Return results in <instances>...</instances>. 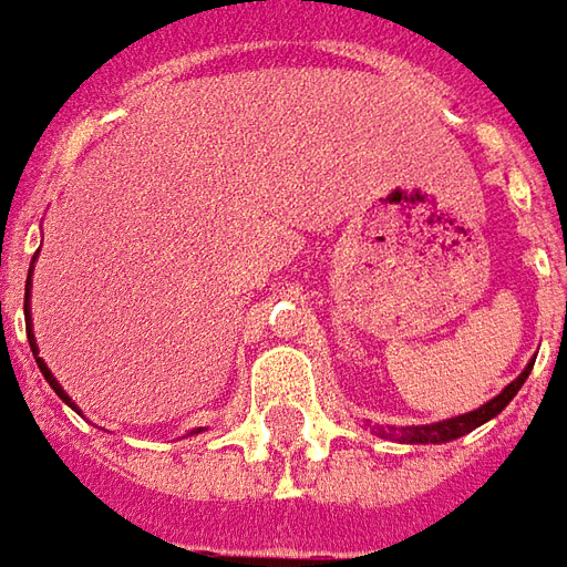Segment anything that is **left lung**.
Returning <instances> with one entry per match:
<instances>
[{"instance_id":"left-lung-1","label":"left lung","mask_w":567,"mask_h":567,"mask_svg":"<svg viewBox=\"0 0 567 567\" xmlns=\"http://www.w3.org/2000/svg\"><path fill=\"white\" fill-rule=\"evenodd\" d=\"M534 368V359L525 365V371L518 374L513 383H506L501 393L488 399L485 405H478L476 411H466V414H457V417H449V421H435V423H421V426H380L378 435L380 439H393V442H402V445H445V442H454V439H461V435L473 433L476 426L482 423L494 421L501 411H504L509 402H513V395L522 390V383L528 380Z\"/></svg>"}]
</instances>
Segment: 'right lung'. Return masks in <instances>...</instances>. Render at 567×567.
Masks as SVG:
<instances>
[{"instance_id":"right-lung-1","label":"right lung","mask_w":567,"mask_h":567,"mask_svg":"<svg viewBox=\"0 0 567 567\" xmlns=\"http://www.w3.org/2000/svg\"><path fill=\"white\" fill-rule=\"evenodd\" d=\"M35 257H39V251H35L33 255V264H35ZM33 264H30V272H27V291H23V316H27V340H30V350H33V355H35V365H39V371H42V374H45V380H49V386L51 390H54V393L61 395L63 402H66V405L70 408H76V402H73V399H70V395H66V390H63L61 383H58V378H54V374H51V368L45 365V359H42V355H39V347H35V334H33V316H30V291H33ZM79 411V408H76ZM196 433H202V426H196V430H189L187 435H196Z\"/></svg>"}]
</instances>
